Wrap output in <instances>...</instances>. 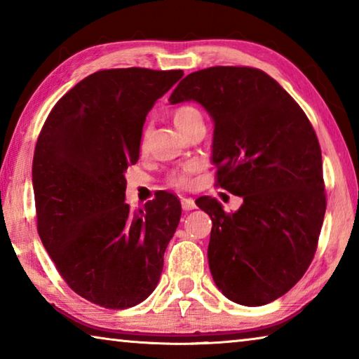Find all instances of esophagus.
<instances>
[{"label":"esophagus","mask_w":359,"mask_h":359,"mask_svg":"<svg viewBox=\"0 0 359 359\" xmlns=\"http://www.w3.org/2000/svg\"><path fill=\"white\" fill-rule=\"evenodd\" d=\"M180 201H182V209H184L185 212L196 209V204H194V201H193L191 198H182Z\"/></svg>","instance_id":"34e87169"}]
</instances>
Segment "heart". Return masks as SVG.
<instances>
[{"label": "heart", "instance_id": "b5f03b06", "mask_svg": "<svg viewBox=\"0 0 359 359\" xmlns=\"http://www.w3.org/2000/svg\"><path fill=\"white\" fill-rule=\"evenodd\" d=\"M196 118H201V114H199L198 109H194L191 106H182L179 109H175V112H174V123L179 130L185 128L187 125H190L191 121ZM145 141H147V133H144L142 135V139H141L142 147L145 145ZM194 168L196 166L190 165V166L179 169V171H174L171 174V177H169V184H171L172 187H179V188L187 187L188 184H190V175L194 171Z\"/></svg>", "mask_w": 359, "mask_h": 359}]
</instances>
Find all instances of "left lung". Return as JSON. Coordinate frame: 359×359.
I'll return each instance as SVG.
<instances>
[{"mask_svg": "<svg viewBox=\"0 0 359 359\" xmlns=\"http://www.w3.org/2000/svg\"><path fill=\"white\" fill-rule=\"evenodd\" d=\"M194 101L214 121L218 185L244 203L226 214L196 199L212 220L208 258L217 288L241 306H264L312 263L326 210L321 150L297 102L266 72L214 66L182 79L171 104Z\"/></svg>", "mask_w": 359, "mask_h": 359, "instance_id": "1", "label": "left lung"}]
</instances>
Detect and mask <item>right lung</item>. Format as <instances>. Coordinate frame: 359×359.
Listing matches in <instances>:
<instances>
[{
    "mask_svg": "<svg viewBox=\"0 0 359 359\" xmlns=\"http://www.w3.org/2000/svg\"><path fill=\"white\" fill-rule=\"evenodd\" d=\"M184 71L104 69L74 85L48 114L33 158L38 233L72 291L128 309L160 282L182 208L160 193L144 209L125 203L145 117Z\"/></svg>",
    "mask_w": 359,
    "mask_h": 359,
    "instance_id": "1",
    "label": "right lung"
}]
</instances>
